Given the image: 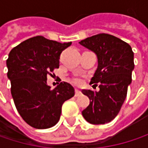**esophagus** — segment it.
Masks as SVG:
<instances>
[{
  "label": "esophagus",
  "mask_w": 148,
  "mask_h": 148,
  "mask_svg": "<svg viewBox=\"0 0 148 148\" xmlns=\"http://www.w3.org/2000/svg\"><path fill=\"white\" fill-rule=\"evenodd\" d=\"M79 95H81V92L78 89H75V96L76 97H79Z\"/></svg>",
  "instance_id": "1"
}]
</instances>
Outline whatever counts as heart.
<instances>
[{"label": "heart", "mask_w": 148, "mask_h": 148, "mask_svg": "<svg viewBox=\"0 0 148 148\" xmlns=\"http://www.w3.org/2000/svg\"><path fill=\"white\" fill-rule=\"evenodd\" d=\"M74 83H76V84H79V83H80V79L76 78V79H74Z\"/></svg>", "instance_id": "heart-1"}]
</instances>
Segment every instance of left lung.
I'll list each match as a JSON object with an SVG mask.
<instances>
[{
	"label": "left lung",
	"instance_id": "1",
	"mask_svg": "<svg viewBox=\"0 0 148 148\" xmlns=\"http://www.w3.org/2000/svg\"><path fill=\"white\" fill-rule=\"evenodd\" d=\"M79 45L97 55L98 69L90 83L99 87V92L82 90L90 99L82 116L92 124L110 123L119 113L132 81L134 52L129 44L106 33L87 38Z\"/></svg>",
	"mask_w": 148,
	"mask_h": 148
}]
</instances>
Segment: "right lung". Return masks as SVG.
Returning a JSON list of instances; mask_svg holds the SVG:
<instances>
[{"label": "right lung", "instance_id": "right-lung-1", "mask_svg": "<svg viewBox=\"0 0 148 148\" xmlns=\"http://www.w3.org/2000/svg\"><path fill=\"white\" fill-rule=\"evenodd\" d=\"M71 44L37 36L17 45L9 53L8 77L14 102L23 120L35 129L55 126L60 119L62 103L74 96V88L68 82H61L53 90L47 85V75L59 68L61 53Z\"/></svg>", "mask_w": 148, "mask_h": 148}]
</instances>
